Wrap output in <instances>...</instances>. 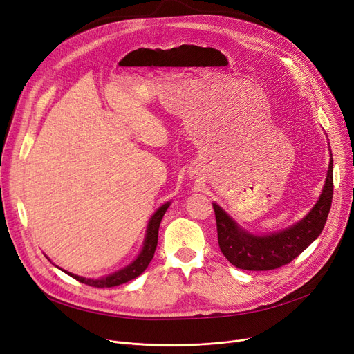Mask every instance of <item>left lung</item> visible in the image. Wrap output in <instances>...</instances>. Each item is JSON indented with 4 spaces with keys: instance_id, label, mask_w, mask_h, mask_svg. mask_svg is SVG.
I'll use <instances>...</instances> for the list:
<instances>
[{
    "instance_id": "8db88e82",
    "label": "left lung",
    "mask_w": 354,
    "mask_h": 354,
    "mask_svg": "<svg viewBox=\"0 0 354 354\" xmlns=\"http://www.w3.org/2000/svg\"><path fill=\"white\" fill-rule=\"evenodd\" d=\"M333 199V156L319 201L297 224L267 235H255L212 202L216 219L218 244L228 261L241 270L268 271L283 267L299 257L322 234Z\"/></svg>"
}]
</instances>
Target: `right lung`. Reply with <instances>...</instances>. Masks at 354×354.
Listing matches in <instances>:
<instances>
[{"label": "right lung", "mask_w": 354, "mask_h": 354, "mask_svg": "<svg viewBox=\"0 0 354 354\" xmlns=\"http://www.w3.org/2000/svg\"><path fill=\"white\" fill-rule=\"evenodd\" d=\"M171 202H165L162 207H159L156 209V212L152 215V218L149 219V224H147V230H146V236L143 241V247L140 250V252L138 254V257L133 259L132 263L129 266H126L124 268L113 272V274H109L100 278H86V277H80L76 274H71L64 271L66 274H68L70 277L76 278L77 281L87 284L90 287H97V288H104V287H116L120 284H124L130 280H133V278L139 277L149 266V263L152 261L156 245H158V232H159V225H160V221L165 215V212L169 208ZM60 268V267H59ZM62 270V268H60Z\"/></svg>", "instance_id": "1"}]
</instances>
